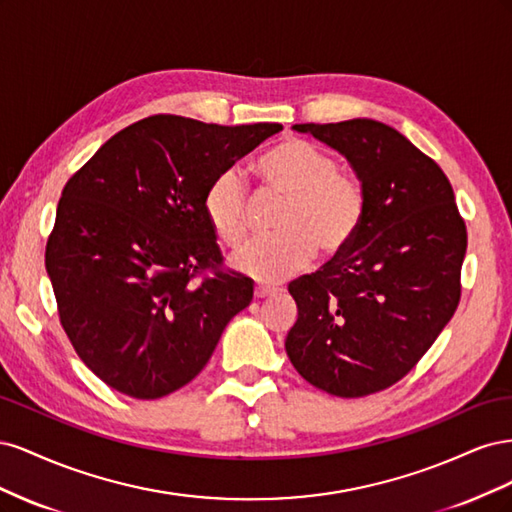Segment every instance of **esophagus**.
<instances>
[{"label": "esophagus", "instance_id": "obj_1", "mask_svg": "<svg viewBox=\"0 0 512 512\" xmlns=\"http://www.w3.org/2000/svg\"><path fill=\"white\" fill-rule=\"evenodd\" d=\"M277 290L275 288H271V286H256L254 288V297L256 299H267V297H273Z\"/></svg>", "mask_w": 512, "mask_h": 512}]
</instances>
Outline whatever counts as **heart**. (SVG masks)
<instances>
[{"label":"heart","instance_id":"heart-1","mask_svg":"<svg viewBox=\"0 0 512 512\" xmlns=\"http://www.w3.org/2000/svg\"><path fill=\"white\" fill-rule=\"evenodd\" d=\"M262 183L286 196L273 237L254 239L232 256V267L256 282H282L314 258L344 252L359 232L365 194L352 175L303 138H288L258 160ZM205 220L220 243L237 247L247 235V192L237 170H224L203 196Z\"/></svg>","mask_w":512,"mask_h":512}]
</instances>
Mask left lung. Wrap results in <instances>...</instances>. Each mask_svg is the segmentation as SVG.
<instances>
[{
	"instance_id": "left-lung-1",
	"label": "left lung",
	"mask_w": 512,
	"mask_h": 512,
	"mask_svg": "<svg viewBox=\"0 0 512 512\" xmlns=\"http://www.w3.org/2000/svg\"><path fill=\"white\" fill-rule=\"evenodd\" d=\"M292 130L342 153L363 188L365 213L344 252L290 282L299 316L286 354L316 389L365 397L404 378L453 318L466 224L442 168L386 123Z\"/></svg>"
}]
</instances>
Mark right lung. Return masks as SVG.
Here are the masks:
<instances>
[{
  "label": "right lung",
  "mask_w": 512,
  "mask_h": 512,
  "mask_svg": "<svg viewBox=\"0 0 512 512\" xmlns=\"http://www.w3.org/2000/svg\"><path fill=\"white\" fill-rule=\"evenodd\" d=\"M280 123L215 126L153 115L91 156L57 205L44 265L61 327L111 389L160 399L194 380L254 282L220 267L203 196L209 183Z\"/></svg>",
  "instance_id": "right-lung-1"
}]
</instances>
